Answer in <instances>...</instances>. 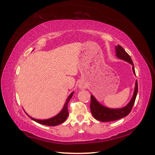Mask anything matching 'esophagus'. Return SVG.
Segmentation results:
<instances>
[{"label": "esophagus", "instance_id": "obj_1", "mask_svg": "<svg viewBox=\"0 0 155 155\" xmlns=\"http://www.w3.org/2000/svg\"><path fill=\"white\" fill-rule=\"evenodd\" d=\"M79 88H81V89H83V88H84V85H83V84H79Z\"/></svg>", "mask_w": 155, "mask_h": 155}]
</instances>
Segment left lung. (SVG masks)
I'll return each instance as SVG.
<instances>
[{"mask_svg": "<svg viewBox=\"0 0 155 155\" xmlns=\"http://www.w3.org/2000/svg\"><path fill=\"white\" fill-rule=\"evenodd\" d=\"M115 50H116V56L118 58L127 61L131 65H133V73L134 75H136L132 59H131L130 57L128 55L127 52L120 45L116 46L115 47ZM137 93L138 83L137 81H136L133 98H131L130 101L127 104V105H126L124 107L120 108H110L104 107L103 104H101L99 102H98V101L94 98L93 95H91L90 105L91 113L95 119L102 122H109L120 119L121 118L127 116L130 113L134 104V102H135Z\"/></svg>", "mask_w": 155, "mask_h": 155, "instance_id": "left-lung-1", "label": "left lung"}]
</instances>
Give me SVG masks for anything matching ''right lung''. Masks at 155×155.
Listing matches in <instances>:
<instances>
[{"instance_id": "1", "label": "right lung", "mask_w": 155, "mask_h": 155, "mask_svg": "<svg viewBox=\"0 0 155 155\" xmlns=\"http://www.w3.org/2000/svg\"><path fill=\"white\" fill-rule=\"evenodd\" d=\"M73 94H74V92H72V93H71V94L69 95L68 97L67 98V101H66V103H64V105L63 108H62V110L53 117L48 118V119H45V120H39V119H36V118L30 117L27 113H26V112L25 113L27 114L32 120H33L34 121L37 122V123L39 124L47 125V126H57V125H58L62 123H64V122L66 120V119L67 118L68 116V110L67 105H68V103L69 102V101L71 100V98H72Z\"/></svg>"}]
</instances>
